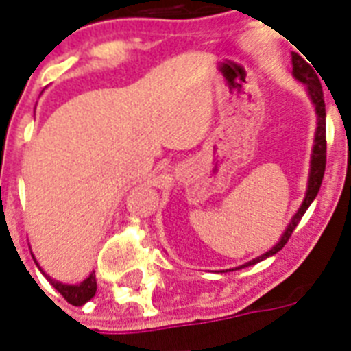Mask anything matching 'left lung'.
I'll return each instance as SVG.
<instances>
[{
	"instance_id": "8db88e82",
	"label": "left lung",
	"mask_w": 351,
	"mask_h": 351,
	"mask_svg": "<svg viewBox=\"0 0 351 351\" xmlns=\"http://www.w3.org/2000/svg\"><path fill=\"white\" fill-rule=\"evenodd\" d=\"M308 60V58H306ZM304 58H300L297 52H293L291 56V62H293V74L295 78L302 82V84L308 85V93H310L311 100L315 104V111H317V134H315V147H313V156H311V173H310V184H308V191H306V198L302 206L299 208L297 215L293 217V220L289 222L288 230L284 231L282 239L278 240L277 245H273L271 250L264 253V255L256 256L251 262L244 264L242 267L251 266V264H256V262L264 261L267 256L275 255L277 251H280L286 245V242L289 240L291 233L295 231L297 224L302 219V215L306 213V209L310 208V204L313 202V198L317 197V193L321 189L322 184V176H324V169H326V107H324V96H322V87H321V80L315 74V71L311 69V65L306 63Z\"/></svg>"
}]
</instances>
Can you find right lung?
Segmentation results:
<instances>
[{
	"instance_id": "add662e5",
	"label": "right lung",
	"mask_w": 351,
	"mask_h": 351,
	"mask_svg": "<svg viewBox=\"0 0 351 351\" xmlns=\"http://www.w3.org/2000/svg\"><path fill=\"white\" fill-rule=\"evenodd\" d=\"M45 275V273H43ZM47 280L54 286V288L62 293V297L65 300H67L69 304L73 306H82L85 304L87 300H90L93 297H95L96 293V277L95 273H90L89 277L85 278L84 282L78 284V286H69V284H62L58 282V280H54V278H51L49 275H45Z\"/></svg>"
}]
</instances>
